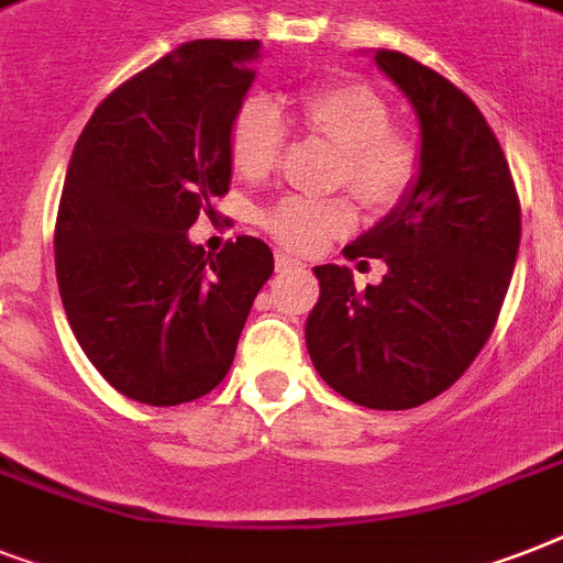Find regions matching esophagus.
<instances>
[{"label":"esophagus","mask_w":563,"mask_h":563,"mask_svg":"<svg viewBox=\"0 0 563 563\" xmlns=\"http://www.w3.org/2000/svg\"><path fill=\"white\" fill-rule=\"evenodd\" d=\"M274 265H277V272H291V268H300L303 263H300V260H295V256L277 251V254H274Z\"/></svg>","instance_id":"1"}]
</instances>
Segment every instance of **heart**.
I'll return each mask as SVG.
<instances>
[{
  "label": "heart",
  "instance_id": "1",
  "mask_svg": "<svg viewBox=\"0 0 563 563\" xmlns=\"http://www.w3.org/2000/svg\"><path fill=\"white\" fill-rule=\"evenodd\" d=\"M300 122L342 152V180L353 198L374 212H388L411 192L420 157L409 136L391 131L388 101L353 78H335L309 87L295 99ZM283 119L265 96H247L233 113L228 154L242 178H263L283 148ZM265 228L289 247H316L353 228V210L344 201L283 198L265 212Z\"/></svg>",
  "mask_w": 563,
  "mask_h": 563
}]
</instances>
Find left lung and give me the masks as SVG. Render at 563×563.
Here are the masks:
<instances>
[{
  "mask_svg": "<svg viewBox=\"0 0 563 563\" xmlns=\"http://www.w3.org/2000/svg\"><path fill=\"white\" fill-rule=\"evenodd\" d=\"M374 64L420 125L411 192L344 247L388 265L356 289L347 265H316L307 351L333 391L368 409H415L471 368L506 300L520 201L479 108L435 69L376 48Z\"/></svg>",
  "mask_w": 563,
  "mask_h": 563,
  "instance_id": "8db88e82",
  "label": "left lung"
}]
</instances>
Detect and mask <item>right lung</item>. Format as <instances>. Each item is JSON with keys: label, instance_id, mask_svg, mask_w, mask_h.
I'll return each mask as SVG.
<instances>
[{"label": "right lung", "instance_id": "right-lung-1", "mask_svg": "<svg viewBox=\"0 0 563 563\" xmlns=\"http://www.w3.org/2000/svg\"><path fill=\"white\" fill-rule=\"evenodd\" d=\"M260 40H189L101 101L75 143L55 272L75 339L119 394L178 406L228 376L272 247L203 254L187 230L228 192V131Z\"/></svg>", "mask_w": 563, "mask_h": 563}]
</instances>
